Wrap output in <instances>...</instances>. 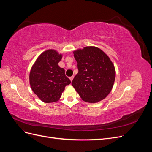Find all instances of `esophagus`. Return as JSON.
<instances>
[{
    "label": "esophagus",
    "mask_w": 152,
    "mask_h": 152,
    "mask_svg": "<svg viewBox=\"0 0 152 152\" xmlns=\"http://www.w3.org/2000/svg\"><path fill=\"white\" fill-rule=\"evenodd\" d=\"M73 78H74V77L73 76H72V77H70V80H71V82L73 80Z\"/></svg>",
    "instance_id": "esophagus-1"
}]
</instances>
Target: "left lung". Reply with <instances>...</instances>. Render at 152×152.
I'll return each instance as SVG.
<instances>
[{
    "mask_svg": "<svg viewBox=\"0 0 152 152\" xmlns=\"http://www.w3.org/2000/svg\"><path fill=\"white\" fill-rule=\"evenodd\" d=\"M79 72L72 85L84 102L96 103L112 91L115 70L109 57L100 49L89 46L73 52Z\"/></svg>",
    "mask_w": 152,
    "mask_h": 152,
    "instance_id": "obj_1",
    "label": "left lung"
}]
</instances>
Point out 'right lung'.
I'll return each instance as SVG.
<instances>
[{
	"label": "right lung",
	"instance_id": "obj_1",
	"mask_svg": "<svg viewBox=\"0 0 152 152\" xmlns=\"http://www.w3.org/2000/svg\"><path fill=\"white\" fill-rule=\"evenodd\" d=\"M62 55L53 49L45 50L37 59L30 73V84L34 93L45 103H53L61 96L70 80L65 70L58 66Z\"/></svg>",
	"mask_w": 152,
	"mask_h": 152
}]
</instances>
